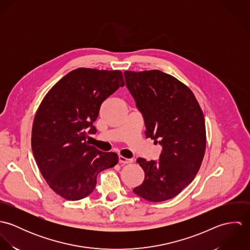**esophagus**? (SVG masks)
Returning <instances> with one entry per match:
<instances>
[{
  "mask_svg": "<svg viewBox=\"0 0 250 250\" xmlns=\"http://www.w3.org/2000/svg\"><path fill=\"white\" fill-rule=\"evenodd\" d=\"M118 161L120 164H123V165H126V164H131L133 162L132 159H127V158H124L123 156H119L118 157Z\"/></svg>",
  "mask_w": 250,
  "mask_h": 250,
  "instance_id": "esophagus-1",
  "label": "esophagus"
}]
</instances>
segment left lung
I'll list each match as a JSON object with an SVG mask.
<instances>
[{
    "label": "left lung",
    "instance_id": "1",
    "mask_svg": "<svg viewBox=\"0 0 250 250\" xmlns=\"http://www.w3.org/2000/svg\"><path fill=\"white\" fill-rule=\"evenodd\" d=\"M124 77L143 115L146 138L162 146L159 160H137L145 178L133 191L151 202L171 199L200 168L206 148L202 109L191 90L167 73L125 71Z\"/></svg>",
    "mask_w": 250,
    "mask_h": 250
}]
</instances>
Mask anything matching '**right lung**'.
Returning a JSON list of instances; mask_svg holds the SVG:
<instances>
[{"label": "right lung", "mask_w": 250, "mask_h": 250, "mask_svg": "<svg viewBox=\"0 0 250 250\" xmlns=\"http://www.w3.org/2000/svg\"><path fill=\"white\" fill-rule=\"evenodd\" d=\"M124 86L120 71L78 68L60 80L36 111L32 149L42 176L50 188L67 200L89 195L97 175L113 167L118 157L86 142L97 131L102 103Z\"/></svg>", "instance_id": "1"}]
</instances>
